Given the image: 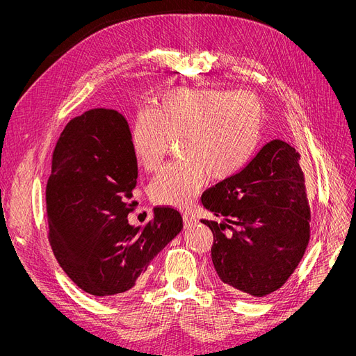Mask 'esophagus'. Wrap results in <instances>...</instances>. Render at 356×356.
Returning a JSON list of instances; mask_svg holds the SVG:
<instances>
[{"instance_id": "obj_1", "label": "esophagus", "mask_w": 356, "mask_h": 356, "mask_svg": "<svg viewBox=\"0 0 356 356\" xmlns=\"http://www.w3.org/2000/svg\"><path fill=\"white\" fill-rule=\"evenodd\" d=\"M183 222L186 227H191V225H193V223H196V218L192 216L191 213H183Z\"/></svg>"}]
</instances>
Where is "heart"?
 <instances>
[{
  "label": "heart",
  "mask_w": 356,
  "mask_h": 356,
  "mask_svg": "<svg viewBox=\"0 0 356 356\" xmlns=\"http://www.w3.org/2000/svg\"><path fill=\"white\" fill-rule=\"evenodd\" d=\"M264 109L248 90L176 88L156 108L140 109L131 144L140 165L153 172L179 138L181 160L156 175L149 193L167 207L186 208L208 177L227 180L252 156L263 129Z\"/></svg>",
  "instance_id": "obj_1"
}]
</instances>
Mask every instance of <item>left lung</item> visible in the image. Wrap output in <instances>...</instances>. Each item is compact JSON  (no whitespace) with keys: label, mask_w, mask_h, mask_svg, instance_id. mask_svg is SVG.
I'll list each match as a JSON object with an SVG mask.
<instances>
[{"label":"left lung","mask_w":356,"mask_h":356,"mask_svg":"<svg viewBox=\"0 0 356 356\" xmlns=\"http://www.w3.org/2000/svg\"><path fill=\"white\" fill-rule=\"evenodd\" d=\"M213 234L212 263L234 293L263 297L287 282L310 239V207L300 154L274 140L242 170L202 195Z\"/></svg>","instance_id":"obj_1"}]
</instances>
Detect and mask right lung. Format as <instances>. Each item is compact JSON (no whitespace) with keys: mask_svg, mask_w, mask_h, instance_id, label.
<instances>
[{"mask_svg":"<svg viewBox=\"0 0 356 356\" xmlns=\"http://www.w3.org/2000/svg\"><path fill=\"white\" fill-rule=\"evenodd\" d=\"M137 159L128 122L114 109H89L67 122L51 156L46 186L49 242L72 282L109 297L140 283L153 258L183 228L177 209L156 208L131 227Z\"/></svg>","mask_w":356,"mask_h":356,"instance_id":"add662e5","label":"right lung"}]
</instances>
